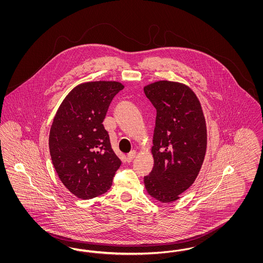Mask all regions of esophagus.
Returning <instances> with one entry per match:
<instances>
[{
	"mask_svg": "<svg viewBox=\"0 0 263 263\" xmlns=\"http://www.w3.org/2000/svg\"><path fill=\"white\" fill-rule=\"evenodd\" d=\"M135 156H136V152H135V151H132V152H130V153L127 155V158H126L127 162H128V163L132 162V161H133V159L135 158Z\"/></svg>",
	"mask_w": 263,
	"mask_h": 263,
	"instance_id": "esophagus-1",
	"label": "esophagus"
}]
</instances>
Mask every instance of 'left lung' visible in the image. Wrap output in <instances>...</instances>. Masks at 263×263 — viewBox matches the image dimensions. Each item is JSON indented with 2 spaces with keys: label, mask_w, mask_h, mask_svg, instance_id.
I'll return each instance as SVG.
<instances>
[{
  "label": "left lung",
  "mask_w": 263,
  "mask_h": 263,
  "mask_svg": "<svg viewBox=\"0 0 263 263\" xmlns=\"http://www.w3.org/2000/svg\"><path fill=\"white\" fill-rule=\"evenodd\" d=\"M144 91L157 109L154 166L144 183L151 197L171 203L179 199L200 172L207 148L206 121L200 101L184 84L158 81Z\"/></svg>",
  "instance_id": "8db88e82"
}]
</instances>
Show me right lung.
Listing matches in <instances>:
<instances>
[{"label":"right lung","mask_w":263,"mask_h":263,"mask_svg":"<svg viewBox=\"0 0 263 263\" xmlns=\"http://www.w3.org/2000/svg\"><path fill=\"white\" fill-rule=\"evenodd\" d=\"M123 88L114 81L83 83L68 93L53 119L52 163L63 184L81 199L105 193L121 164L102 122L113 98Z\"/></svg>","instance_id":"right-lung-1"}]
</instances>
